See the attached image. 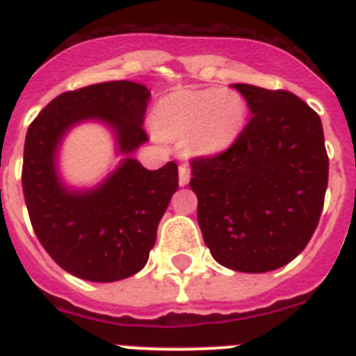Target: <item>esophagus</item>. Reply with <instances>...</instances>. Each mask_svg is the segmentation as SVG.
<instances>
[{"label":"esophagus","instance_id":"1","mask_svg":"<svg viewBox=\"0 0 356 356\" xmlns=\"http://www.w3.org/2000/svg\"><path fill=\"white\" fill-rule=\"evenodd\" d=\"M190 181V168L188 164H179V184L186 186Z\"/></svg>","mask_w":356,"mask_h":356}]
</instances>
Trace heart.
Listing matches in <instances>:
<instances>
[{
    "mask_svg": "<svg viewBox=\"0 0 356 356\" xmlns=\"http://www.w3.org/2000/svg\"><path fill=\"white\" fill-rule=\"evenodd\" d=\"M248 116L243 97L234 90H179L155 107V125L172 138H188L192 149L216 153L233 144Z\"/></svg>",
    "mask_w": 356,
    "mask_h": 356,
    "instance_id": "obj_1",
    "label": "heart"
}]
</instances>
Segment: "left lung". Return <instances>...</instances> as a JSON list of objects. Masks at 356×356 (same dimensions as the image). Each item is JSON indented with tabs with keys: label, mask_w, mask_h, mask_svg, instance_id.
<instances>
[{
	"label": "left lung",
	"mask_w": 356,
	"mask_h": 356,
	"mask_svg": "<svg viewBox=\"0 0 356 356\" xmlns=\"http://www.w3.org/2000/svg\"><path fill=\"white\" fill-rule=\"evenodd\" d=\"M251 120L229 149L192 161L190 188L212 257L264 273L298 257L320 222L329 156L320 116L286 90L233 85Z\"/></svg>",
	"instance_id": "1"
}]
</instances>
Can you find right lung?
<instances>
[{
	"label": "right lung",
	"instance_id": "1",
	"mask_svg": "<svg viewBox=\"0 0 356 356\" xmlns=\"http://www.w3.org/2000/svg\"><path fill=\"white\" fill-rule=\"evenodd\" d=\"M147 102L144 85L97 83L57 96L27 129L22 186L31 225L49 257L85 281L114 282L138 273L179 188L175 162L151 172L131 156L147 142L142 127ZM86 119L107 122L126 159L96 189L72 191L58 177V145Z\"/></svg>",
	"mask_w": 356,
	"mask_h": 356
}]
</instances>
